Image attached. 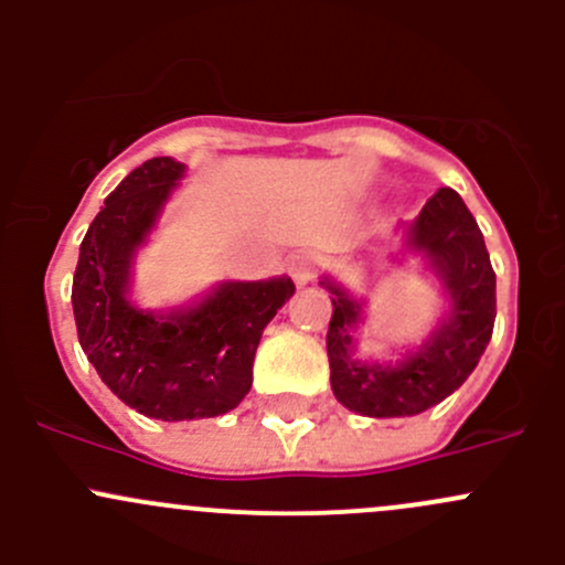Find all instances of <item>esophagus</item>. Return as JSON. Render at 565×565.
<instances>
[{
  "mask_svg": "<svg viewBox=\"0 0 565 565\" xmlns=\"http://www.w3.org/2000/svg\"><path fill=\"white\" fill-rule=\"evenodd\" d=\"M289 273H292L295 284H309L311 278H315L317 273V256L311 254V250H300L298 256H292V262H289Z\"/></svg>",
  "mask_w": 565,
  "mask_h": 565,
  "instance_id": "1",
  "label": "esophagus"
}]
</instances>
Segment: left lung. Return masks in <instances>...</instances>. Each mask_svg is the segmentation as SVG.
Returning a JSON list of instances; mask_svg holds the SVG:
<instances>
[{"instance_id": "left-lung-1", "label": "left lung", "mask_w": 565, "mask_h": 565, "mask_svg": "<svg viewBox=\"0 0 565 565\" xmlns=\"http://www.w3.org/2000/svg\"><path fill=\"white\" fill-rule=\"evenodd\" d=\"M404 246L426 256L448 295V315L418 350L402 361L380 363L352 358V328L361 322V300L324 278L333 295L328 324L330 385L352 413L369 418H404L435 407L472 374L492 339L498 298L494 270L476 218L451 188H440L413 224L404 226Z\"/></svg>"}]
</instances>
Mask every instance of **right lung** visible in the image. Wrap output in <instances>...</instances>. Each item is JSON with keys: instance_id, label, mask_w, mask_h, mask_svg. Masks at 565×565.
<instances>
[{"instance_id": "add662e5", "label": "right lung", "mask_w": 565, "mask_h": 565, "mask_svg": "<svg viewBox=\"0 0 565 565\" xmlns=\"http://www.w3.org/2000/svg\"><path fill=\"white\" fill-rule=\"evenodd\" d=\"M185 174L150 158L106 196L78 250L73 317L84 355L117 398L147 418H215L246 398L262 330L295 295L292 278L224 281L188 309L130 303V265Z\"/></svg>"}]
</instances>
